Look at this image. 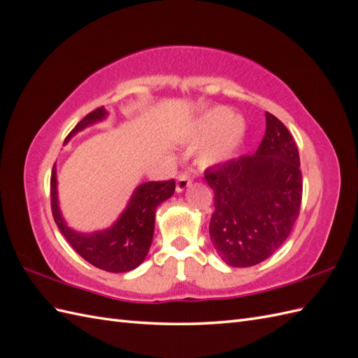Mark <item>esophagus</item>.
<instances>
[{"mask_svg":"<svg viewBox=\"0 0 358 358\" xmlns=\"http://www.w3.org/2000/svg\"><path fill=\"white\" fill-rule=\"evenodd\" d=\"M191 183H192L191 175L186 173V172L180 173L178 177H177V192H183V191H186V189H187L189 186H191Z\"/></svg>","mask_w":358,"mask_h":358,"instance_id":"esophagus-1","label":"esophagus"}]
</instances>
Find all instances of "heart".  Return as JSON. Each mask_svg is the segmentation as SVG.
Segmentation results:
<instances>
[{"label": "heart", "instance_id": "b5f03b06", "mask_svg": "<svg viewBox=\"0 0 358 358\" xmlns=\"http://www.w3.org/2000/svg\"><path fill=\"white\" fill-rule=\"evenodd\" d=\"M209 136L203 143L199 158L204 166H214L235 155L245 135V120L238 113L215 110L204 118L194 134V140Z\"/></svg>", "mask_w": 358, "mask_h": 358}]
</instances>
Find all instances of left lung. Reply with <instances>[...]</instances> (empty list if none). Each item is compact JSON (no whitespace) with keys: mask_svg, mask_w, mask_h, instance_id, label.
<instances>
[{"mask_svg":"<svg viewBox=\"0 0 358 358\" xmlns=\"http://www.w3.org/2000/svg\"><path fill=\"white\" fill-rule=\"evenodd\" d=\"M214 189L209 235L234 268L264 262L283 245L299 218L303 181L299 149L281 121L266 112V134L254 155L204 172Z\"/></svg>","mask_w":358,"mask_h":358,"instance_id":"8db88e82","label":"left lung"}]
</instances>
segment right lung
<instances>
[{
	"instance_id": "add662e5",
	"label": "right lung",
	"mask_w": 358,
	"mask_h": 358,
	"mask_svg": "<svg viewBox=\"0 0 358 358\" xmlns=\"http://www.w3.org/2000/svg\"><path fill=\"white\" fill-rule=\"evenodd\" d=\"M108 117L104 108H98L83 118L72 129L64 143L72 136ZM57 169L50 177V203L53 220L69 245L95 268L108 272H129L144 262L154 238L155 212L158 204L171 199L175 192V180L148 181L136 186L126 209L108 229L96 232H78L67 226L58 204Z\"/></svg>"
}]
</instances>
